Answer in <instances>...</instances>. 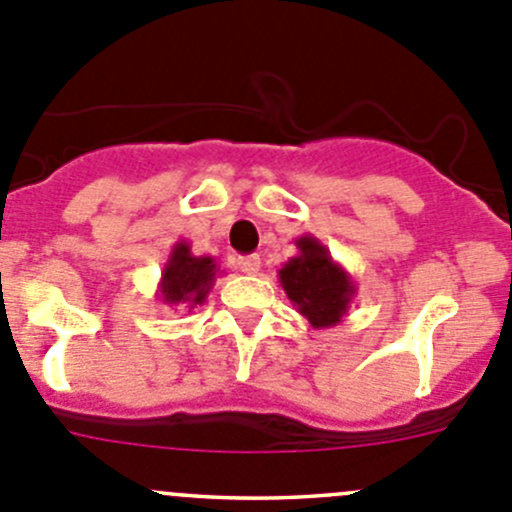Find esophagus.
Masks as SVG:
<instances>
[{"label": "esophagus", "instance_id": "1", "mask_svg": "<svg viewBox=\"0 0 512 512\" xmlns=\"http://www.w3.org/2000/svg\"><path fill=\"white\" fill-rule=\"evenodd\" d=\"M260 267H262L260 255H245L237 260V270L245 272V275H257V272H260Z\"/></svg>", "mask_w": 512, "mask_h": 512}]
</instances>
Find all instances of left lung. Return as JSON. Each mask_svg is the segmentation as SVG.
<instances>
[{
	"label": "left lung",
	"instance_id": "left-lung-1",
	"mask_svg": "<svg viewBox=\"0 0 512 512\" xmlns=\"http://www.w3.org/2000/svg\"><path fill=\"white\" fill-rule=\"evenodd\" d=\"M297 255L289 257L277 277L292 307L302 314L314 329L337 327L347 317L356 285L347 270L314 235L294 240Z\"/></svg>",
	"mask_w": 512,
	"mask_h": 512
}]
</instances>
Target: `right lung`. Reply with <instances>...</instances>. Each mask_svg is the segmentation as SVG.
I'll use <instances>...</instances> for the list:
<instances>
[{"mask_svg":"<svg viewBox=\"0 0 512 512\" xmlns=\"http://www.w3.org/2000/svg\"><path fill=\"white\" fill-rule=\"evenodd\" d=\"M220 267L215 257L193 255L188 240H178L165 260L158 282V299L168 307L195 309L205 304Z\"/></svg>","mask_w":512,"mask_h":512,"instance_id":"1","label":"right lung"}]
</instances>
